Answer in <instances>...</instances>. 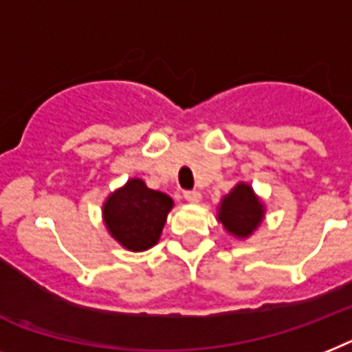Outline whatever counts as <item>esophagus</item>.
<instances>
[{"label":"esophagus","instance_id":"1","mask_svg":"<svg viewBox=\"0 0 352 352\" xmlns=\"http://www.w3.org/2000/svg\"><path fill=\"white\" fill-rule=\"evenodd\" d=\"M185 196V199H187L188 203H199L201 201V194L197 192V190H187V192L183 194Z\"/></svg>","mask_w":352,"mask_h":352}]
</instances>
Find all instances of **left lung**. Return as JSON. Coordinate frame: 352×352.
Instances as JSON below:
<instances>
[{"mask_svg": "<svg viewBox=\"0 0 352 352\" xmlns=\"http://www.w3.org/2000/svg\"><path fill=\"white\" fill-rule=\"evenodd\" d=\"M217 219L225 230L237 239L254 234L264 219V205L248 183H237L221 199L217 207Z\"/></svg>", "mask_w": 352, "mask_h": 352, "instance_id": "obj_1", "label": "left lung"}]
</instances>
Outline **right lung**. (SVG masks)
I'll list each match as a JSON object with an SVG mask.
<instances>
[{"instance_id": "add662e5", "label": "right lung", "mask_w": 352, "mask_h": 352, "mask_svg": "<svg viewBox=\"0 0 352 352\" xmlns=\"http://www.w3.org/2000/svg\"><path fill=\"white\" fill-rule=\"evenodd\" d=\"M173 207L167 194L149 188L144 179L131 178L107 196L102 217L113 239L131 252H144L158 243Z\"/></svg>"}]
</instances>
